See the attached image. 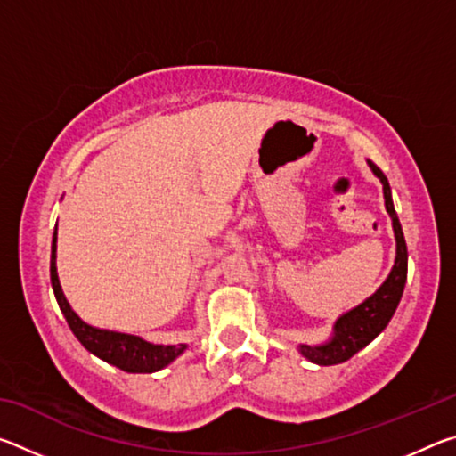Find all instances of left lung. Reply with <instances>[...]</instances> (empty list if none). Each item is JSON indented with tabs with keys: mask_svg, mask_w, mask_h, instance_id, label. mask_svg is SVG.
Here are the masks:
<instances>
[{
	"mask_svg": "<svg viewBox=\"0 0 456 456\" xmlns=\"http://www.w3.org/2000/svg\"><path fill=\"white\" fill-rule=\"evenodd\" d=\"M374 175L382 181L384 189V203L386 211H388L392 219V227H395L396 235V261L392 267L390 275L386 281L376 289L374 296H370L364 304L354 307L348 314L336 322L334 326V338L323 346H299V352L304 356L320 366H331L342 364V362L350 360L354 354L372 342V339L380 334V331L388 326L392 315H395L396 307L403 297L404 283H406V272H408V251L403 227H400L398 215L392 205L390 184L384 173L374 163H370Z\"/></svg>",
	"mask_w": 456,
	"mask_h": 456,
	"instance_id": "1",
	"label": "left lung"
}]
</instances>
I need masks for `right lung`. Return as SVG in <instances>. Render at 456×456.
Instances as JSON below:
<instances>
[{
  "mask_svg": "<svg viewBox=\"0 0 456 456\" xmlns=\"http://www.w3.org/2000/svg\"><path fill=\"white\" fill-rule=\"evenodd\" d=\"M56 241H58V227L52 239V259H50V280L53 288V296L58 299V305L68 326L74 331V336L80 339V344L88 352L96 354L98 358H102L108 364L117 366L125 372H138V374H149L157 372V370L165 368L167 364L184 352L187 346H154L144 342V339L128 334H118V331H108L92 328L88 323H84L78 315L74 314L70 304L66 302L64 293L60 288L58 272H56Z\"/></svg>",
  "mask_w": 456,
  "mask_h": 456,
  "instance_id": "right-lung-1",
  "label": "right lung"
}]
</instances>
